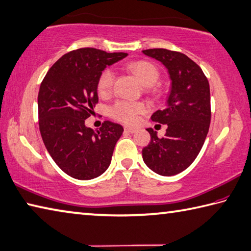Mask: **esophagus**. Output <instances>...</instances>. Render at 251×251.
<instances>
[{"mask_svg": "<svg viewBox=\"0 0 251 251\" xmlns=\"http://www.w3.org/2000/svg\"><path fill=\"white\" fill-rule=\"evenodd\" d=\"M125 131L127 132V133H134L136 131L134 127H130V126H125Z\"/></svg>", "mask_w": 251, "mask_h": 251, "instance_id": "esophagus-1", "label": "esophagus"}]
</instances>
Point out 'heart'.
Masks as SVG:
<instances>
[{
  "mask_svg": "<svg viewBox=\"0 0 251 251\" xmlns=\"http://www.w3.org/2000/svg\"><path fill=\"white\" fill-rule=\"evenodd\" d=\"M126 69L133 73L144 87H151L158 81L159 71L149 61H135L126 65ZM115 83V73L111 69L102 70L97 79V91L101 96L109 95ZM146 107L142 102H131L126 100L117 101L109 109V115L126 125H135L140 115L145 112Z\"/></svg>",
  "mask_w": 251,
  "mask_h": 251,
  "instance_id": "1",
  "label": "heart"
}]
</instances>
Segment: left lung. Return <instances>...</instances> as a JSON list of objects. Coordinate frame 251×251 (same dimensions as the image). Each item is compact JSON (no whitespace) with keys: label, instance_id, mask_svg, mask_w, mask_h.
Segmentation results:
<instances>
[{"label":"left lung","instance_id":"left-lung-1","mask_svg":"<svg viewBox=\"0 0 251 251\" xmlns=\"http://www.w3.org/2000/svg\"><path fill=\"white\" fill-rule=\"evenodd\" d=\"M166 68L172 87L166 107L154 112L151 119L166 125L159 139L152 127L150 144L142 150L143 160L160 176H174L183 172L200 153L211 122L209 81L196 62L180 52L167 49L142 51Z\"/></svg>","mask_w":251,"mask_h":251}]
</instances>
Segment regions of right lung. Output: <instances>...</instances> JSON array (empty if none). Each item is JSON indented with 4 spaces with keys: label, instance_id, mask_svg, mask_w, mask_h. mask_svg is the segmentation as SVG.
I'll return each instance as SVG.
<instances>
[{
    "label": "right lung",
    "instance_id": "right-lung-1",
    "mask_svg": "<svg viewBox=\"0 0 251 251\" xmlns=\"http://www.w3.org/2000/svg\"><path fill=\"white\" fill-rule=\"evenodd\" d=\"M127 53L82 48L52 65L38 94L42 141L60 169L79 180L100 176L109 167L124 127L105 121L97 131L85 126L98 102L97 79L102 70Z\"/></svg>",
    "mask_w": 251,
    "mask_h": 251
}]
</instances>
